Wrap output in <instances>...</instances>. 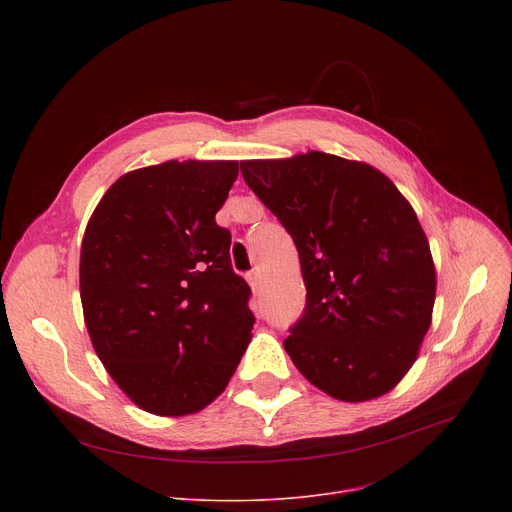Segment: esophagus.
Wrapping results in <instances>:
<instances>
[{"instance_id":"34e87169","label":"esophagus","mask_w":512,"mask_h":512,"mask_svg":"<svg viewBox=\"0 0 512 512\" xmlns=\"http://www.w3.org/2000/svg\"><path fill=\"white\" fill-rule=\"evenodd\" d=\"M247 280H249V284H251L253 292H257V290H259V284H261V276H259V272L255 270V272L247 274Z\"/></svg>"}]
</instances>
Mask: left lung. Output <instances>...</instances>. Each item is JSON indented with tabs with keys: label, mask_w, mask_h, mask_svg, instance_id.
Segmentation results:
<instances>
[{
	"label": "left lung",
	"mask_w": 512,
	"mask_h": 512,
	"mask_svg": "<svg viewBox=\"0 0 512 512\" xmlns=\"http://www.w3.org/2000/svg\"><path fill=\"white\" fill-rule=\"evenodd\" d=\"M297 245L303 317L284 340L305 378L344 402L390 392L432 324L436 267L411 203L363 161L309 151L240 161Z\"/></svg>",
	"instance_id": "1"
}]
</instances>
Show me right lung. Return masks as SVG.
Here are the masks:
<instances>
[{"instance_id": "obj_1", "label": "right lung", "mask_w": 512, "mask_h": 512, "mask_svg": "<svg viewBox=\"0 0 512 512\" xmlns=\"http://www.w3.org/2000/svg\"><path fill=\"white\" fill-rule=\"evenodd\" d=\"M238 161H164L120 176L80 247L93 348L147 413L182 417L218 398L251 342V288L215 224Z\"/></svg>"}]
</instances>
